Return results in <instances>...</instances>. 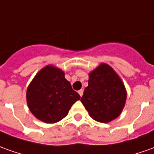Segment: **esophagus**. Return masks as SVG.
Returning a JSON list of instances; mask_svg holds the SVG:
<instances>
[{
  "mask_svg": "<svg viewBox=\"0 0 154 154\" xmlns=\"http://www.w3.org/2000/svg\"><path fill=\"white\" fill-rule=\"evenodd\" d=\"M78 93H79V95H80V96H82V95H83L84 91H83V90H79V91H78Z\"/></svg>",
  "mask_w": 154,
  "mask_h": 154,
  "instance_id": "34e87169",
  "label": "esophagus"
}]
</instances>
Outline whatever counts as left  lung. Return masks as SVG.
<instances>
[{"mask_svg": "<svg viewBox=\"0 0 154 154\" xmlns=\"http://www.w3.org/2000/svg\"><path fill=\"white\" fill-rule=\"evenodd\" d=\"M127 100L122 79L110 65L101 63L89 74L81 102L96 122L107 123L118 117Z\"/></svg>", "mask_w": 154, "mask_h": 154, "instance_id": "left-lung-1", "label": "left lung"}]
</instances>
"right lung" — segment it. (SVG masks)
Wrapping results in <instances>:
<instances>
[{
  "mask_svg": "<svg viewBox=\"0 0 154 154\" xmlns=\"http://www.w3.org/2000/svg\"><path fill=\"white\" fill-rule=\"evenodd\" d=\"M80 95L64 78V72L47 65L35 75L26 90V103L36 118L55 123L64 118Z\"/></svg>",
  "mask_w": 154,
  "mask_h": 154,
  "instance_id": "add662e5",
  "label": "right lung"
}]
</instances>
